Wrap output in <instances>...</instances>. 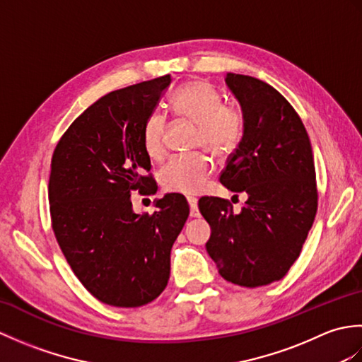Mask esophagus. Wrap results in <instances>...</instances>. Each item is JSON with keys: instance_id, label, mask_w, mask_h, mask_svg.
Wrapping results in <instances>:
<instances>
[{"instance_id": "esophagus-1", "label": "esophagus", "mask_w": 362, "mask_h": 362, "mask_svg": "<svg viewBox=\"0 0 362 362\" xmlns=\"http://www.w3.org/2000/svg\"><path fill=\"white\" fill-rule=\"evenodd\" d=\"M188 204H189V214H191V218H199V216H201V213H199V206H197L196 199L188 197Z\"/></svg>"}]
</instances>
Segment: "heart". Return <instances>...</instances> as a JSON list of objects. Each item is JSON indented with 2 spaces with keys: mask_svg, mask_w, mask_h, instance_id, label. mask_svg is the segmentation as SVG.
Segmentation results:
<instances>
[{
  "mask_svg": "<svg viewBox=\"0 0 362 362\" xmlns=\"http://www.w3.org/2000/svg\"><path fill=\"white\" fill-rule=\"evenodd\" d=\"M171 107L175 115L197 124L196 144L209 149L213 156L226 158L238 149L245 118L240 107L222 104V96L206 81H189L174 91ZM166 119L163 115L152 113L143 129L144 151L152 160L163 158L166 153ZM214 169L209 153L174 157L161 168L160 183L168 193L194 196L201 193Z\"/></svg>",
  "mask_w": 362,
  "mask_h": 362,
  "instance_id": "1",
  "label": "heart"
}]
</instances>
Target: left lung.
<instances>
[{
	"label": "left lung",
	"instance_id": "1",
	"mask_svg": "<svg viewBox=\"0 0 362 362\" xmlns=\"http://www.w3.org/2000/svg\"><path fill=\"white\" fill-rule=\"evenodd\" d=\"M241 105L244 136L219 180L247 201L235 214L224 199L199 210L211 227L205 247L227 281L245 288L283 279L298 258L317 211L316 169L302 119L269 83L227 73Z\"/></svg>",
	"mask_w": 362,
	"mask_h": 362
}]
</instances>
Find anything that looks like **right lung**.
<instances>
[{"instance_id":"right-lung-1","label":"right lung","mask_w":362,"mask_h":362,"mask_svg":"<svg viewBox=\"0 0 362 362\" xmlns=\"http://www.w3.org/2000/svg\"><path fill=\"white\" fill-rule=\"evenodd\" d=\"M171 76L98 99L73 121L52 153V230L73 272L103 303L136 308L166 288L171 249L188 219L185 197L165 194L157 211L135 213L130 193L149 187L143 129Z\"/></svg>"}]
</instances>
